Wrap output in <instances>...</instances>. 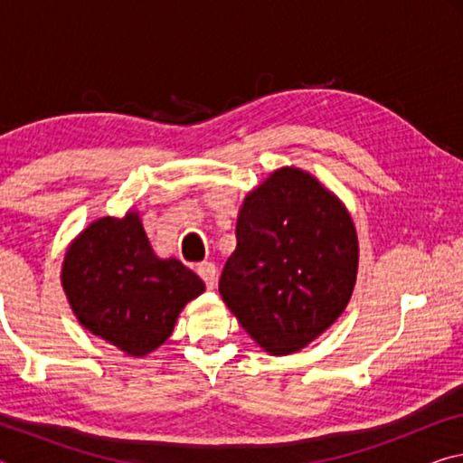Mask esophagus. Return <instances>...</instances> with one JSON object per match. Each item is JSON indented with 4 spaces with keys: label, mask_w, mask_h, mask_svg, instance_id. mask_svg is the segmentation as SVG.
<instances>
[{
    "label": "esophagus",
    "mask_w": 463,
    "mask_h": 463,
    "mask_svg": "<svg viewBox=\"0 0 463 463\" xmlns=\"http://www.w3.org/2000/svg\"><path fill=\"white\" fill-rule=\"evenodd\" d=\"M198 276L202 278L203 284H206L208 289H213L216 286V268L214 263L210 261H203L198 265Z\"/></svg>",
    "instance_id": "esophagus-1"
}]
</instances>
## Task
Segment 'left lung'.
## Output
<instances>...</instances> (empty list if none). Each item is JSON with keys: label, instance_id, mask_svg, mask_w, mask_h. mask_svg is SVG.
Listing matches in <instances>:
<instances>
[{"label": "left lung", "instance_id": "1", "mask_svg": "<svg viewBox=\"0 0 463 463\" xmlns=\"http://www.w3.org/2000/svg\"><path fill=\"white\" fill-rule=\"evenodd\" d=\"M357 234L343 203L300 169L250 192L218 289L241 326L273 355L302 349L347 307Z\"/></svg>", "mask_w": 463, "mask_h": 463}]
</instances>
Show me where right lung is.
Segmentation results:
<instances>
[{
  "mask_svg": "<svg viewBox=\"0 0 463 463\" xmlns=\"http://www.w3.org/2000/svg\"><path fill=\"white\" fill-rule=\"evenodd\" d=\"M62 288L80 323L128 355L169 339L185 302L203 281L177 260L153 253L138 214L88 226L62 263Z\"/></svg>",
  "mask_w": 463,
  "mask_h": 463,
  "instance_id": "right-lung-1",
  "label": "right lung"
}]
</instances>
